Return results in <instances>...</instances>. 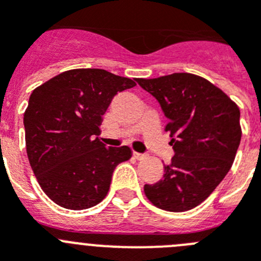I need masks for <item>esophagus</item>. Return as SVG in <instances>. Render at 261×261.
Segmentation results:
<instances>
[{
	"label": "esophagus",
	"instance_id": "obj_1",
	"mask_svg": "<svg viewBox=\"0 0 261 261\" xmlns=\"http://www.w3.org/2000/svg\"><path fill=\"white\" fill-rule=\"evenodd\" d=\"M133 156H135L136 159H144L145 158V154L137 153V151H133Z\"/></svg>",
	"mask_w": 261,
	"mask_h": 261
}]
</instances>
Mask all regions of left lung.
Listing matches in <instances>:
<instances>
[{"instance_id":"left-lung-1","label":"left lung","mask_w":261,"mask_h":261,"mask_svg":"<svg viewBox=\"0 0 261 261\" xmlns=\"http://www.w3.org/2000/svg\"><path fill=\"white\" fill-rule=\"evenodd\" d=\"M136 81L162 107L175 151L162 179L145 184V195L163 211H191L231 168L242 137L239 107L208 80L191 73Z\"/></svg>"}]
</instances>
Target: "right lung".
<instances>
[{
	"label": "right lung",
	"mask_w": 261,
	"mask_h": 261,
	"mask_svg": "<svg viewBox=\"0 0 261 261\" xmlns=\"http://www.w3.org/2000/svg\"><path fill=\"white\" fill-rule=\"evenodd\" d=\"M135 86L103 69H71L32 91L23 116L27 156L53 202L82 211L107 196L115 167L132 150L106 146L99 125L114 96Z\"/></svg>",
	"instance_id": "1"
}]
</instances>
